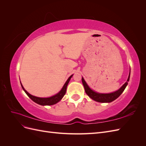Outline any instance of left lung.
I'll use <instances>...</instances> for the list:
<instances>
[{
    "instance_id": "1",
    "label": "left lung",
    "mask_w": 146,
    "mask_h": 146,
    "mask_svg": "<svg viewBox=\"0 0 146 146\" xmlns=\"http://www.w3.org/2000/svg\"><path fill=\"white\" fill-rule=\"evenodd\" d=\"M130 74H129V78L127 79V81L123 84V86L120 88V89L118 90L117 91L112 92V93H109V94H100L98 93V92H94V91H92L91 90L90 87L88 86L86 83L85 82V80H84L83 78L82 77V83L83 85L84 88H85V90L86 93L87 95L90 97V98L92 99H93L95 101L98 102H102V103H105V102H111L114 100L116 99L118 97L120 96V95L122 93L123 91H124L125 88H126L127 85H128V82L129 81V78H130Z\"/></svg>"
}]
</instances>
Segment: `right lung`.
Listing matches in <instances>:
<instances>
[{
  "label": "right lung",
  "instance_id": "add662e5",
  "mask_svg": "<svg viewBox=\"0 0 146 146\" xmlns=\"http://www.w3.org/2000/svg\"><path fill=\"white\" fill-rule=\"evenodd\" d=\"M73 75L72 76H70L69 78L67 80V81L66 82V83H64V85L63 86V87L62 88V89L61 90V91L58 92V94H55V96H53L52 97H50V98H38V97H35L33 96L32 95H31L30 94H29V92L26 91L23 86L22 85V84L21 83V85L22 88H23V90L25 91V92L27 95L29 97V98L32 99L33 102H35V103H36L39 105H54L55 104H56L57 102H58L60 100H61L63 98V96H64V94H66V88H67V86L68 85V83L69 82L70 79L71 78V77H72Z\"/></svg>",
  "mask_w": 146,
  "mask_h": 146
}]
</instances>
